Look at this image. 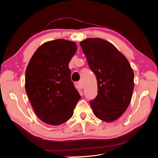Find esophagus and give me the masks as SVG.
Here are the masks:
<instances>
[{"label":"esophagus","instance_id":"esophagus-1","mask_svg":"<svg viewBox=\"0 0 158 158\" xmlns=\"http://www.w3.org/2000/svg\"><path fill=\"white\" fill-rule=\"evenodd\" d=\"M74 85H75V86H76V88H78V89H82L84 88V86H83V84H82V82H80V81H79V82H76V83L74 84Z\"/></svg>","mask_w":158,"mask_h":158}]
</instances>
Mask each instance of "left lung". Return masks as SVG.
Wrapping results in <instances>:
<instances>
[{"instance_id": "8db88e82", "label": "left lung", "mask_w": 158, "mask_h": 158, "mask_svg": "<svg viewBox=\"0 0 158 158\" xmlns=\"http://www.w3.org/2000/svg\"><path fill=\"white\" fill-rule=\"evenodd\" d=\"M95 75L98 95L89 103L98 118L110 123L125 113L134 89V73L127 59L111 43L100 38L80 42Z\"/></svg>"}]
</instances>
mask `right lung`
<instances>
[{
  "label": "right lung",
  "instance_id": "add662e5",
  "mask_svg": "<svg viewBox=\"0 0 158 158\" xmlns=\"http://www.w3.org/2000/svg\"><path fill=\"white\" fill-rule=\"evenodd\" d=\"M76 50L73 41H47L36 50L27 66V95L37 117L48 125H59L69 120L81 98L69 68Z\"/></svg>",
  "mask_w": 158,
  "mask_h": 158
}]
</instances>
